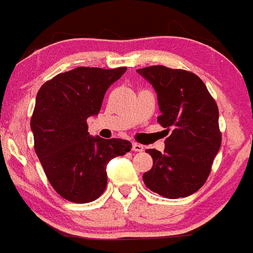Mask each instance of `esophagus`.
Instances as JSON below:
<instances>
[{
  "instance_id": "34e87169",
  "label": "esophagus",
  "mask_w": 253,
  "mask_h": 253,
  "mask_svg": "<svg viewBox=\"0 0 253 253\" xmlns=\"http://www.w3.org/2000/svg\"><path fill=\"white\" fill-rule=\"evenodd\" d=\"M132 151H134V152H142L143 146L140 145V143H132Z\"/></svg>"
}]
</instances>
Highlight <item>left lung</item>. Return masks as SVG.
Masks as SVG:
<instances>
[{
  "label": "left lung",
  "mask_w": 253,
  "mask_h": 253,
  "mask_svg": "<svg viewBox=\"0 0 253 253\" xmlns=\"http://www.w3.org/2000/svg\"><path fill=\"white\" fill-rule=\"evenodd\" d=\"M157 92V121L168 134L165 151L147 150L153 166L143 182L166 198L187 197L204 186L221 147L218 107L195 73L165 66L137 70Z\"/></svg>",
  "instance_id": "8db88e82"
}]
</instances>
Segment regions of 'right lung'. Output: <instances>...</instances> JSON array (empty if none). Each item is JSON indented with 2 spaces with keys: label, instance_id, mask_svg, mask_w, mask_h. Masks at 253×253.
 <instances>
[{
  "label": "right lung",
  "instance_id": "1",
  "mask_svg": "<svg viewBox=\"0 0 253 253\" xmlns=\"http://www.w3.org/2000/svg\"><path fill=\"white\" fill-rule=\"evenodd\" d=\"M126 67H77L42 84L31 117L35 151L56 192L87 204L107 186L106 166L131 150L129 141L89 136L87 119L101 110L108 87Z\"/></svg>",
  "mask_w": 253,
  "mask_h": 253
}]
</instances>
